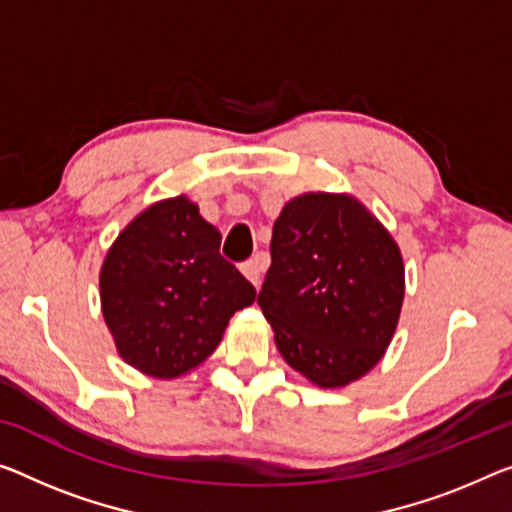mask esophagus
Segmentation results:
<instances>
[{
	"label": "esophagus",
	"instance_id": "obj_1",
	"mask_svg": "<svg viewBox=\"0 0 512 512\" xmlns=\"http://www.w3.org/2000/svg\"><path fill=\"white\" fill-rule=\"evenodd\" d=\"M265 267H267V256L265 254H256L254 258H249V261L242 263L240 270L258 288V286H261V277H263Z\"/></svg>",
	"mask_w": 512,
	"mask_h": 512
}]
</instances>
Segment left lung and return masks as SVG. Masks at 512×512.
<instances>
[{
  "label": "left lung",
  "instance_id": "left-lung-1",
  "mask_svg": "<svg viewBox=\"0 0 512 512\" xmlns=\"http://www.w3.org/2000/svg\"><path fill=\"white\" fill-rule=\"evenodd\" d=\"M258 306L297 373L322 389L359 380L384 357L405 297L389 231L355 196L309 192L283 206Z\"/></svg>",
  "mask_w": 512,
  "mask_h": 512
}]
</instances>
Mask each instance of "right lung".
<instances>
[{
    "label": "right lung",
    "instance_id": "add662e5",
    "mask_svg": "<svg viewBox=\"0 0 512 512\" xmlns=\"http://www.w3.org/2000/svg\"><path fill=\"white\" fill-rule=\"evenodd\" d=\"M222 233L185 194L153 203L109 247L102 316L125 364L171 380L203 364L256 288L219 254Z\"/></svg>",
    "mask_w": 512,
    "mask_h": 512
}]
</instances>
